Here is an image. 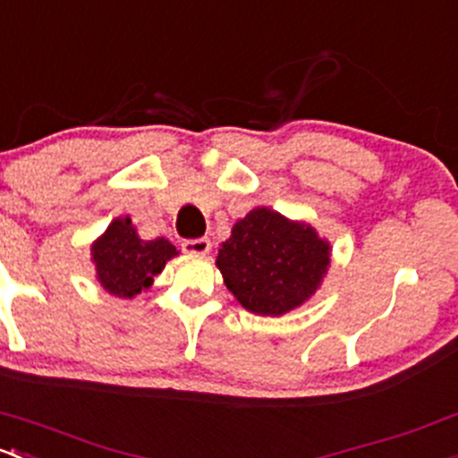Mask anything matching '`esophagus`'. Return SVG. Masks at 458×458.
Segmentation results:
<instances>
[{
	"mask_svg": "<svg viewBox=\"0 0 458 458\" xmlns=\"http://www.w3.org/2000/svg\"><path fill=\"white\" fill-rule=\"evenodd\" d=\"M182 250L189 254H206L210 250V242L206 237H199V239H184V243H182Z\"/></svg>",
	"mask_w": 458,
	"mask_h": 458,
	"instance_id": "esophagus-1",
	"label": "esophagus"
}]
</instances>
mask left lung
<instances>
[{"mask_svg": "<svg viewBox=\"0 0 458 458\" xmlns=\"http://www.w3.org/2000/svg\"><path fill=\"white\" fill-rule=\"evenodd\" d=\"M329 243L311 225L269 208H254L237 221L219 250L224 283L252 314L283 316L302 305L329 267Z\"/></svg>", "mask_w": 458, "mask_h": 458, "instance_id": "obj_1", "label": "left lung"}]
</instances>
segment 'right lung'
Instances as JSON below:
<instances>
[{
    "instance_id": "1",
    "label": "right lung",
    "mask_w": 458,
    "mask_h": 458,
    "mask_svg": "<svg viewBox=\"0 0 458 458\" xmlns=\"http://www.w3.org/2000/svg\"><path fill=\"white\" fill-rule=\"evenodd\" d=\"M175 254V245L168 243L165 237L153 242L138 237L129 216L112 221L107 233L91 245L100 285L120 298H133L147 290L153 276H157Z\"/></svg>"
}]
</instances>
